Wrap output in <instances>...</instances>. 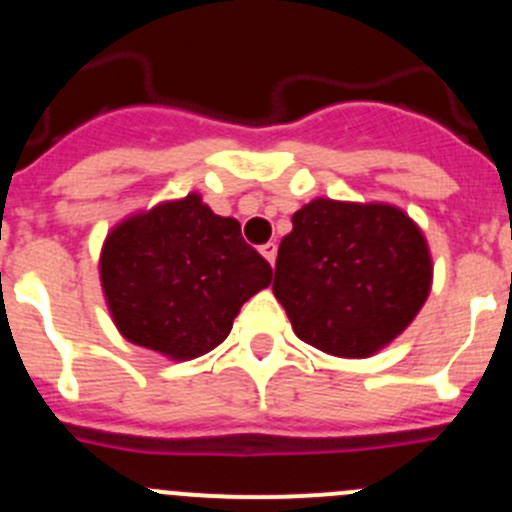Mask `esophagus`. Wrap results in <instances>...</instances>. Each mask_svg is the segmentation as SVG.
Masks as SVG:
<instances>
[{"label": "esophagus", "mask_w": 512, "mask_h": 512, "mask_svg": "<svg viewBox=\"0 0 512 512\" xmlns=\"http://www.w3.org/2000/svg\"><path fill=\"white\" fill-rule=\"evenodd\" d=\"M260 252H262V257H265V260L270 262V265H275V257H277V245H275V242H267V245H262Z\"/></svg>", "instance_id": "esophagus-1"}]
</instances>
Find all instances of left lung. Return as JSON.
Returning a JSON list of instances; mask_svg holds the SVG:
<instances>
[{"instance_id":"obj_1","label":"left lung","mask_w":512,"mask_h":512,"mask_svg":"<svg viewBox=\"0 0 512 512\" xmlns=\"http://www.w3.org/2000/svg\"><path fill=\"white\" fill-rule=\"evenodd\" d=\"M430 287L428 240L400 207L330 197L292 215L272 282L295 335L335 357H370L390 345Z\"/></svg>"}]
</instances>
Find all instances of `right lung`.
Instances as JSON below:
<instances>
[{
  "label": "right lung",
  "instance_id": "right-lung-1",
  "mask_svg": "<svg viewBox=\"0 0 512 512\" xmlns=\"http://www.w3.org/2000/svg\"><path fill=\"white\" fill-rule=\"evenodd\" d=\"M99 282L124 340L170 360L215 350L272 267L197 192L124 217L99 252Z\"/></svg>",
  "mask_w": 512,
  "mask_h": 512
}]
</instances>
